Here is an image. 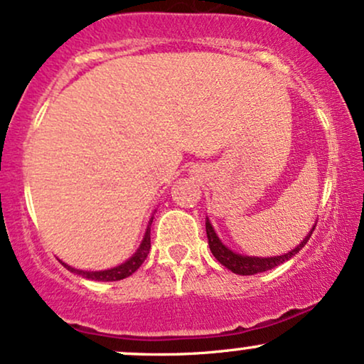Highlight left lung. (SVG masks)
Listing matches in <instances>:
<instances>
[{"mask_svg": "<svg viewBox=\"0 0 364 364\" xmlns=\"http://www.w3.org/2000/svg\"><path fill=\"white\" fill-rule=\"evenodd\" d=\"M205 227H207V237H208L210 251H212L213 256H215V259L220 262L222 266H225L227 269H230L232 273L242 274V277H251V274L262 273V271L277 268V266L282 264V262L288 261L290 257L295 256V254L309 242L310 235H312V232L315 229V224L312 229H310L309 234L305 235V239L301 240V242L295 249H291V251H288L287 254H282V256H271V257L242 256V254H237L235 251H232V249L227 247L224 242H222L220 237L217 235L215 229H213L212 222L208 220V217H207V220H205Z\"/></svg>", "mask_w": 364, "mask_h": 364, "instance_id": "8db88e82", "label": "left lung"}]
</instances>
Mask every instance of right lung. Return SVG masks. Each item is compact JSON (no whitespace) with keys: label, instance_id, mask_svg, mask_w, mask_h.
Wrapping results in <instances>:
<instances>
[{"label":"right lung","instance_id":"1","mask_svg":"<svg viewBox=\"0 0 364 364\" xmlns=\"http://www.w3.org/2000/svg\"><path fill=\"white\" fill-rule=\"evenodd\" d=\"M152 220H154V213H152V217L149 218L146 234H144V239H142V242H140V246L137 247V251H135L125 262L115 266V268L102 269V271H85V269L73 268V266L65 264V262H63V261L60 262H63L64 268H68L71 273L80 274V277L86 278V279H93V282H118V279L129 278L130 274L135 273V271L142 266V262L146 261L149 251H151V224H152Z\"/></svg>","mask_w":364,"mask_h":364}]
</instances>
